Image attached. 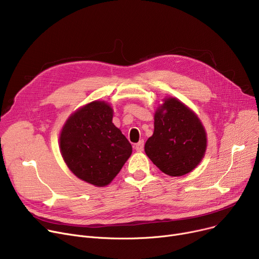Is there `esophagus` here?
I'll return each mask as SVG.
<instances>
[{
    "mask_svg": "<svg viewBox=\"0 0 259 259\" xmlns=\"http://www.w3.org/2000/svg\"><path fill=\"white\" fill-rule=\"evenodd\" d=\"M144 141H140L138 144H135V146H134V148H135V150H137L138 152H142L143 150H144Z\"/></svg>",
    "mask_w": 259,
    "mask_h": 259,
    "instance_id": "1",
    "label": "esophagus"
}]
</instances>
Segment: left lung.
Instances as JSON below:
<instances>
[{"label":"left lung","mask_w":259,"mask_h":259,"mask_svg":"<svg viewBox=\"0 0 259 259\" xmlns=\"http://www.w3.org/2000/svg\"><path fill=\"white\" fill-rule=\"evenodd\" d=\"M207 147L198 117L176 99H167L154 115V132L145 152L165 174L182 176L200 162Z\"/></svg>","instance_id":"8db88e82"}]
</instances>
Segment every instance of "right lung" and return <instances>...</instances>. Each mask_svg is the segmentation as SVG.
<instances>
[{
  "instance_id": "obj_1",
  "label": "right lung",
  "mask_w": 259,
  "mask_h": 259,
  "mask_svg": "<svg viewBox=\"0 0 259 259\" xmlns=\"http://www.w3.org/2000/svg\"><path fill=\"white\" fill-rule=\"evenodd\" d=\"M112 108L92 102L74 112L62 130L63 158L73 174L93 186L104 187L120 171L132 147L112 122Z\"/></svg>"
}]
</instances>
